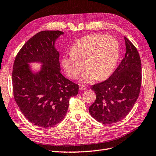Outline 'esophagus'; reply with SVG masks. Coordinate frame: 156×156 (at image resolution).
Wrapping results in <instances>:
<instances>
[{"label":"esophagus","instance_id":"esophagus-1","mask_svg":"<svg viewBox=\"0 0 156 156\" xmlns=\"http://www.w3.org/2000/svg\"><path fill=\"white\" fill-rule=\"evenodd\" d=\"M86 89H87V87L85 85H81L79 86V90H84Z\"/></svg>","mask_w":156,"mask_h":156}]
</instances>
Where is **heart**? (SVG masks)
I'll return each mask as SVG.
<instances>
[{"instance_id":"heart-1","label":"heart","mask_w":156,"mask_h":156,"mask_svg":"<svg viewBox=\"0 0 156 156\" xmlns=\"http://www.w3.org/2000/svg\"><path fill=\"white\" fill-rule=\"evenodd\" d=\"M120 55L119 41L112 36L90 34L76 41L69 54L63 55L62 63L67 75L77 79L85 69L81 80L89 83L102 81L111 76Z\"/></svg>"}]
</instances>
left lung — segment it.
I'll return each instance as SVG.
<instances>
[{"instance_id": "left-lung-1", "label": "left lung", "mask_w": 156, "mask_h": 156, "mask_svg": "<svg viewBox=\"0 0 156 156\" xmlns=\"http://www.w3.org/2000/svg\"><path fill=\"white\" fill-rule=\"evenodd\" d=\"M126 54L107 80L91 87L96 100L89 111L102 124L118 122L126 117L138 99L142 83V65L137 49L124 37Z\"/></svg>"}]
</instances>
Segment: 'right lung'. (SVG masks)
Here are the masks:
<instances>
[{"mask_svg":"<svg viewBox=\"0 0 156 156\" xmlns=\"http://www.w3.org/2000/svg\"><path fill=\"white\" fill-rule=\"evenodd\" d=\"M63 32L45 30L31 37L18 51L12 70L14 100L23 115L41 128L59 123L69 107V98L78 94L79 85L61 73L55 40ZM43 63L34 73L30 62Z\"/></svg>","mask_w":156,"mask_h":156,"instance_id":"1","label":"right lung"}]
</instances>
